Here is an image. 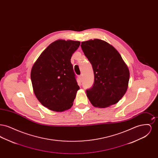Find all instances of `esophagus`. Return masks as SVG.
I'll return each mask as SVG.
<instances>
[{
    "mask_svg": "<svg viewBox=\"0 0 158 158\" xmlns=\"http://www.w3.org/2000/svg\"><path fill=\"white\" fill-rule=\"evenodd\" d=\"M79 79H80V80H81V81H82V79H83L82 76V75L79 76Z\"/></svg>",
    "mask_w": 158,
    "mask_h": 158,
    "instance_id": "esophagus-1",
    "label": "esophagus"
}]
</instances>
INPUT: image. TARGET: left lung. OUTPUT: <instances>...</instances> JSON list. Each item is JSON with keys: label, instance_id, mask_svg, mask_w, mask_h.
<instances>
[{"label": "left lung", "instance_id": "1", "mask_svg": "<svg viewBox=\"0 0 158 158\" xmlns=\"http://www.w3.org/2000/svg\"><path fill=\"white\" fill-rule=\"evenodd\" d=\"M81 46L94 70V82L86 90L91 104L105 108L117 103L127 91L130 78L120 54L112 45L99 39L83 41Z\"/></svg>", "mask_w": 158, "mask_h": 158}]
</instances>
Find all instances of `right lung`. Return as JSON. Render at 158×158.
Wrapping results in <instances>:
<instances>
[{
  "label": "right lung",
  "mask_w": 158,
  "mask_h": 158,
  "mask_svg": "<svg viewBox=\"0 0 158 158\" xmlns=\"http://www.w3.org/2000/svg\"><path fill=\"white\" fill-rule=\"evenodd\" d=\"M80 44L57 40L45 48L32 66L31 79L34 94L49 110L61 112L73 104L79 86L70 59Z\"/></svg>",
  "instance_id": "1"
}]
</instances>
